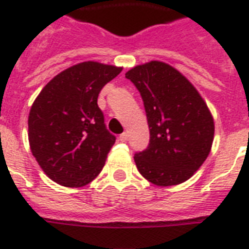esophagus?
Returning a JSON list of instances; mask_svg holds the SVG:
<instances>
[{
  "instance_id": "obj_1",
  "label": "esophagus",
  "mask_w": 249,
  "mask_h": 249,
  "mask_svg": "<svg viewBox=\"0 0 249 249\" xmlns=\"http://www.w3.org/2000/svg\"><path fill=\"white\" fill-rule=\"evenodd\" d=\"M119 138H120L121 142H126V141H128V138H129V134L126 132H124L123 134H120V137H119Z\"/></svg>"
}]
</instances>
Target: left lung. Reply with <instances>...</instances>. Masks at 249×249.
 <instances>
[{"label": "left lung", "mask_w": 249, "mask_h": 249, "mask_svg": "<svg viewBox=\"0 0 249 249\" xmlns=\"http://www.w3.org/2000/svg\"><path fill=\"white\" fill-rule=\"evenodd\" d=\"M143 101L150 143L134 155L137 169L158 186L187 181L211 152L214 123L200 94L169 64L152 60L125 73Z\"/></svg>", "instance_id": "left-lung-1"}]
</instances>
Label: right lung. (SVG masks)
I'll use <instances>...</instances> for the list:
<instances>
[{
  "mask_svg": "<svg viewBox=\"0 0 249 249\" xmlns=\"http://www.w3.org/2000/svg\"><path fill=\"white\" fill-rule=\"evenodd\" d=\"M121 70L98 62L76 64L50 80L33 102L31 151L56 183L81 187L101 173L116 137L106 128L98 95Z\"/></svg>",
  "mask_w": 249,
  "mask_h": 249,
  "instance_id": "add662e5",
  "label": "right lung"
}]
</instances>
